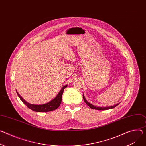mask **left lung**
I'll list each match as a JSON object with an SVG mask.
<instances>
[{"label": "left lung", "mask_w": 146, "mask_h": 146, "mask_svg": "<svg viewBox=\"0 0 146 146\" xmlns=\"http://www.w3.org/2000/svg\"><path fill=\"white\" fill-rule=\"evenodd\" d=\"M83 100L84 101V102L87 104V105L88 106V107H90V108H91V109H93V110H110V109H112L115 107H116L117 105H118L119 104V103L116 104V105H114L113 106H110V107H96V106H94L93 105H92L91 104H90V102H88L85 98L84 96V94H83Z\"/></svg>", "instance_id": "obj_1"}]
</instances>
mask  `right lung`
I'll return each mask as SVG.
<instances>
[{
	"label": "right lung",
	"instance_id": "add662e5",
	"mask_svg": "<svg viewBox=\"0 0 146 146\" xmlns=\"http://www.w3.org/2000/svg\"><path fill=\"white\" fill-rule=\"evenodd\" d=\"M68 86V85H66L63 86L62 89L60 90V92L57 95V96L54 98L53 99L52 101H49L48 103L42 104V105H34V104H31L27 101H25L18 93V92L16 91L17 94L19 96V97L20 98V100L22 101V102L27 106V107L33 110V111L35 112H50L52 111L55 110L57 109L59 105H60L62 99V94H63V92L64 91V89Z\"/></svg>",
	"mask_w": 146,
	"mask_h": 146
}]
</instances>
